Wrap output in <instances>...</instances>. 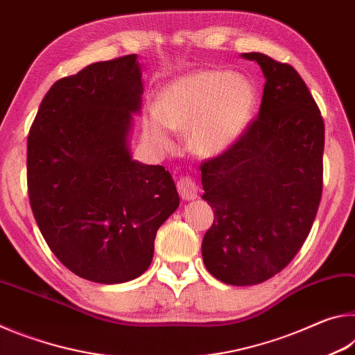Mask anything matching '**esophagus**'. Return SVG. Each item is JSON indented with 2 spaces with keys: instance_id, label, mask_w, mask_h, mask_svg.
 <instances>
[{
  "instance_id": "obj_1",
  "label": "esophagus",
  "mask_w": 355,
  "mask_h": 355,
  "mask_svg": "<svg viewBox=\"0 0 355 355\" xmlns=\"http://www.w3.org/2000/svg\"><path fill=\"white\" fill-rule=\"evenodd\" d=\"M177 189L178 194L182 196V199L184 200H192L197 197V184L194 183V180L189 177H182L177 180Z\"/></svg>"
}]
</instances>
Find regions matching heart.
<instances>
[{"instance_id": "heart-1", "label": "heart", "mask_w": 355, "mask_h": 355, "mask_svg": "<svg viewBox=\"0 0 355 355\" xmlns=\"http://www.w3.org/2000/svg\"><path fill=\"white\" fill-rule=\"evenodd\" d=\"M255 106L257 89L248 78L228 70H197L161 89L142 127L161 150L172 147V128L188 130L189 146L197 155L216 156L243 136Z\"/></svg>"}]
</instances>
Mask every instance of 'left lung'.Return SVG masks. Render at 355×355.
<instances>
[{
  "label": "left lung",
  "instance_id": "left-lung-1",
  "mask_svg": "<svg viewBox=\"0 0 355 355\" xmlns=\"http://www.w3.org/2000/svg\"><path fill=\"white\" fill-rule=\"evenodd\" d=\"M266 83L258 117L227 150L200 166L214 209L203 236L208 272L228 285H257L280 272L307 239L322 194L324 122L291 65L243 53Z\"/></svg>",
  "mask_w": 355,
  "mask_h": 355
}]
</instances>
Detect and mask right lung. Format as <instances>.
<instances>
[{
  "label": "right lung",
  "instance_id": "right-lung-1",
  "mask_svg": "<svg viewBox=\"0 0 355 355\" xmlns=\"http://www.w3.org/2000/svg\"><path fill=\"white\" fill-rule=\"evenodd\" d=\"M142 94L136 55L95 62L53 84L29 130L28 194L42 236L97 284L146 272L156 232L180 205L171 173L131 156Z\"/></svg>",
  "mask_w": 355,
  "mask_h": 355
}]
</instances>
